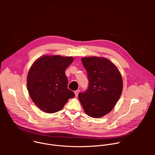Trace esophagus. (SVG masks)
<instances>
[{"label": "esophagus", "mask_w": 155, "mask_h": 155, "mask_svg": "<svg viewBox=\"0 0 155 155\" xmlns=\"http://www.w3.org/2000/svg\"><path fill=\"white\" fill-rule=\"evenodd\" d=\"M80 93V90H77V91H75L74 93H75V97H77L78 95V93Z\"/></svg>", "instance_id": "obj_1"}]
</instances>
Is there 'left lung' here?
<instances>
[{"mask_svg": "<svg viewBox=\"0 0 155 155\" xmlns=\"http://www.w3.org/2000/svg\"><path fill=\"white\" fill-rule=\"evenodd\" d=\"M81 62L89 83L87 90L78 94L79 101L88 116L101 118L111 112L121 95V75L115 65L104 58H83Z\"/></svg>", "mask_w": 155, "mask_h": 155, "instance_id": "8db88e82", "label": "left lung"}]
</instances>
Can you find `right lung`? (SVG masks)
I'll list each match as a JSON object with an SVG mask.
<instances>
[{
    "mask_svg": "<svg viewBox=\"0 0 155 155\" xmlns=\"http://www.w3.org/2000/svg\"><path fill=\"white\" fill-rule=\"evenodd\" d=\"M74 61L72 57L43 56L35 61L29 71L27 87L34 103L42 111L53 114L61 110L70 98L65 71Z\"/></svg>",
    "mask_w": 155,
    "mask_h": 155,
    "instance_id": "obj_1",
    "label": "right lung"
}]
</instances>
